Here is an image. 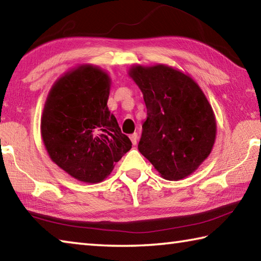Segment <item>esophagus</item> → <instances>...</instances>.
<instances>
[{
    "instance_id": "esophagus-1",
    "label": "esophagus",
    "mask_w": 261,
    "mask_h": 261,
    "mask_svg": "<svg viewBox=\"0 0 261 261\" xmlns=\"http://www.w3.org/2000/svg\"><path fill=\"white\" fill-rule=\"evenodd\" d=\"M130 139H131L132 145H137V141H138V135H137V134L131 135L130 136Z\"/></svg>"
}]
</instances>
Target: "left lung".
<instances>
[{"instance_id": "1", "label": "left lung", "mask_w": 261, "mask_h": 261, "mask_svg": "<svg viewBox=\"0 0 261 261\" xmlns=\"http://www.w3.org/2000/svg\"><path fill=\"white\" fill-rule=\"evenodd\" d=\"M127 73L147 108L139 152L165 179L188 177L210 155L216 138L215 115L204 92L188 73L166 64L132 65Z\"/></svg>"}]
</instances>
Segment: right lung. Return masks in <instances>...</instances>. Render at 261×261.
<instances>
[{"label": "right lung", "mask_w": 261, "mask_h": 261, "mask_svg": "<svg viewBox=\"0 0 261 261\" xmlns=\"http://www.w3.org/2000/svg\"><path fill=\"white\" fill-rule=\"evenodd\" d=\"M109 74L82 64L51 86L41 116V137L51 161L71 177L99 183L130 151L116 117L109 112Z\"/></svg>", "instance_id": "obj_1"}]
</instances>
